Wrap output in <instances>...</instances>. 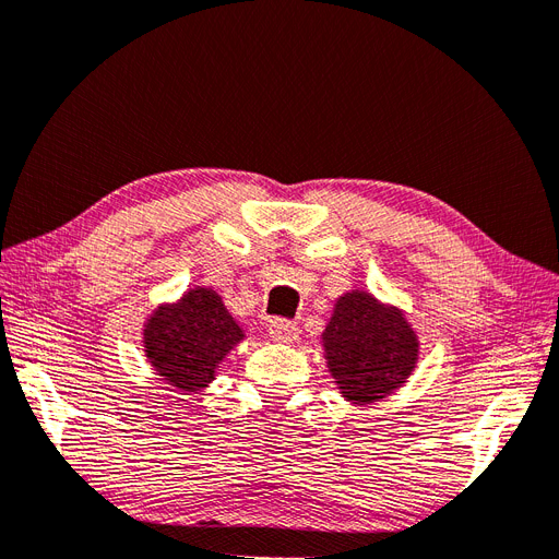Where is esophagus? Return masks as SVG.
<instances>
[{
  "label": "esophagus",
  "instance_id": "esophagus-1",
  "mask_svg": "<svg viewBox=\"0 0 559 559\" xmlns=\"http://www.w3.org/2000/svg\"><path fill=\"white\" fill-rule=\"evenodd\" d=\"M267 332H271L273 342L277 344H294L298 340V325L286 321V319H275L271 321V328H267Z\"/></svg>",
  "mask_w": 559,
  "mask_h": 559
}]
</instances>
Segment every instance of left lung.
Segmentation results:
<instances>
[{
    "label": "left lung",
    "instance_id": "1",
    "mask_svg": "<svg viewBox=\"0 0 559 559\" xmlns=\"http://www.w3.org/2000/svg\"><path fill=\"white\" fill-rule=\"evenodd\" d=\"M323 348L344 399L373 404L406 383L419 344L399 309L381 305L365 292H353L334 305L323 332Z\"/></svg>",
    "mask_w": 559,
    "mask_h": 559
}]
</instances>
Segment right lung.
<instances>
[{"label": "right lung", "instance_id": "obj_1", "mask_svg": "<svg viewBox=\"0 0 559 559\" xmlns=\"http://www.w3.org/2000/svg\"><path fill=\"white\" fill-rule=\"evenodd\" d=\"M245 337L213 288H190L176 305L153 311L144 328V350L151 367L174 390L206 388L217 365Z\"/></svg>", "mask_w": 559, "mask_h": 559}]
</instances>
